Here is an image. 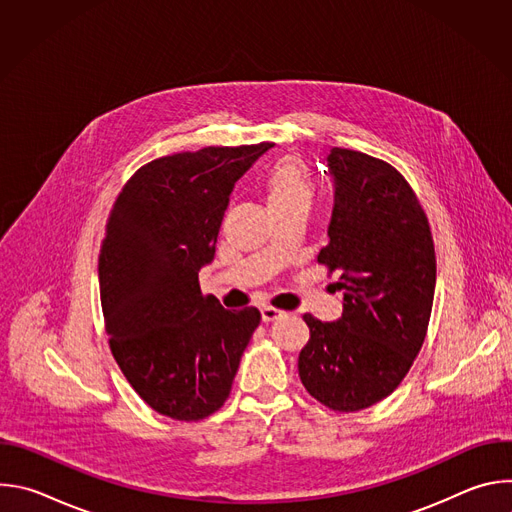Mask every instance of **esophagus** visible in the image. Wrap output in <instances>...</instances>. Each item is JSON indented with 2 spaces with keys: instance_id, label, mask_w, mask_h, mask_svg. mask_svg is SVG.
Segmentation results:
<instances>
[{
  "instance_id": "esophagus-1",
  "label": "esophagus",
  "mask_w": 512,
  "mask_h": 512,
  "mask_svg": "<svg viewBox=\"0 0 512 512\" xmlns=\"http://www.w3.org/2000/svg\"><path fill=\"white\" fill-rule=\"evenodd\" d=\"M281 316H283V312L277 310V308H271V306L261 308V318H263V322H273V320H277V318H281Z\"/></svg>"
}]
</instances>
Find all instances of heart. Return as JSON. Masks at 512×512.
I'll return each instance as SVG.
<instances>
[{"instance_id":"obj_1","label":"heart","mask_w":512,"mask_h":512,"mask_svg":"<svg viewBox=\"0 0 512 512\" xmlns=\"http://www.w3.org/2000/svg\"><path fill=\"white\" fill-rule=\"evenodd\" d=\"M261 190L269 212L287 208H308L312 202V180L302 158L285 154L263 172Z\"/></svg>"}]
</instances>
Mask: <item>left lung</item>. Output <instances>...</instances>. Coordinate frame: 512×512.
<instances>
[{
	"label": "left lung",
	"mask_w": 512,
	"mask_h": 512,
	"mask_svg": "<svg viewBox=\"0 0 512 512\" xmlns=\"http://www.w3.org/2000/svg\"><path fill=\"white\" fill-rule=\"evenodd\" d=\"M330 243L318 263L340 271L342 318L304 314L310 340L298 358L306 391L332 411L352 413L389 397L425 340L435 249L409 182L387 162L332 148Z\"/></svg>",
	"instance_id": "obj_1"
}]
</instances>
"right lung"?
Returning <instances> with one entry per match:
<instances>
[{
	"label": "right lung",
	"mask_w": 512,
	"mask_h": 512,
	"mask_svg": "<svg viewBox=\"0 0 512 512\" xmlns=\"http://www.w3.org/2000/svg\"><path fill=\"white\" fill-rule=\"evenodd\" d=\"M271 143L202 148L141 166L121 188L99 255L105 332L121 373L154 411L198 421L221 409L257 308L225 310L198 271L214 259L235 182Z\"/></svg>",
	"instance_id": "add662e5"
}]
</instances>
